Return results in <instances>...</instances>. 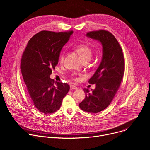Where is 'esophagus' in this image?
<instances>
[{"label":"esophagus","mask_w":150,"mask_h":150,"mask_svg":"<svg viewBox=\"0 0 150 150\" xmlns=\"http://www.w3.org/2000/svg\"><path fill=\"white\" fill-rule=\"evenodd\" d=\"M70 88L71 90H78V87L76 86V85H71Z\"/></svg>","instance_id":"34e87169"}]
</instances>
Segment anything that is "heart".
Masks as SVG:
<instances>
[{"instance_id": "obj_1", "label": "heart", "mask_w": 150, "mask_h": 150, "mask_svg": "<svg viewBox=\"0 0 150 150\" xmlns=\"http://www.w3.org/2000/svg\"><path fill=\"white\" fill-rule=\"evenodd\" d=\"M76 49L83 60L91 59L92 56V52L88 46L84 45H81L77 46L76 47ZM63 59H64V54H62L60 57V62H63Z\"/></svg>"}]
</instances>
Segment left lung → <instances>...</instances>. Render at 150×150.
<instances>
[{"label": "left lung", "mask_w": 150, "mask_h": 150, "mask_svg": "<svg viewBox=\"0 0 150 150\" xmlns=\"http://www.w3.org/2000/svg\"><path fill=\"white\" fill-rule=\"evenodd\" d=\"M86 36L100 42L103 54L97 69L88 81L96 84V88L91 92L83 89L85 97L79 105L83 111L97 113L108 108L119 88L124 74V57L117 40L110 32L99 30L88 33Z\"/></svg>", "instance_id": "obj_1"}]
</instances>
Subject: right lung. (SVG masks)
Returning <instances> with one entry per match:
<instances>
[{"mask_svg":"<svg viewBox=\"0 0 150 150\" xmlns=\"http://www.w3.org/2000/svg\"><path fill=\"white\" fill-rule=\"evenodd\" d=\"M72 33L40 31L30 40L23 54L21 70L27 93L34 105L45 114L58 110L69 90L68 84L54 81L50 75Z\"/></svg>","mask_w":150,"mask_h":150,"instance_id":"right-lung-1","label":"right lung"}]
</instances>
